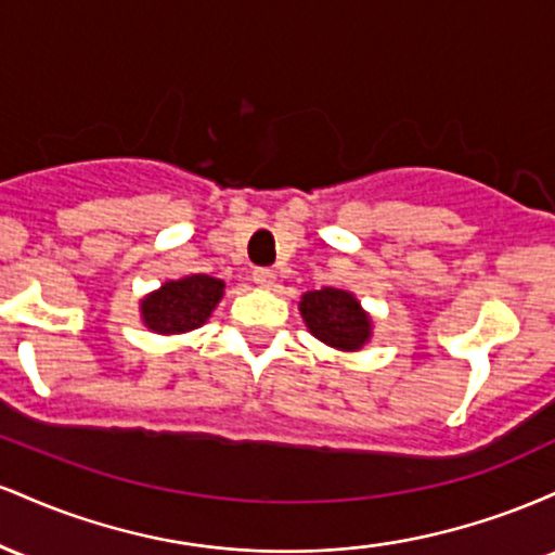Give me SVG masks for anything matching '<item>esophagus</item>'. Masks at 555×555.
<instances>
[{
  "label": "esophagus",
  "instance_id": "34e87169",
  "mask_svg": "<svg viewBox=\"0 0 555 555\" xmlns=\"http://www.w3.org/2000/svg\"><path fill=\"white\" fill-rule=\"evenodd\" d=\"M253 282L258 286H273V282H276V273L271 269H256L253 271Z\"/></svg>",
  "mask_w": 555,
  "mask_h": 555
}]
</instances>
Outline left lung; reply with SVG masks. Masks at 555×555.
Segmentation results:
<instances>
[{"mask_svg":"<svg viewBox=\"0 0 555 555\" xmlns=\"http://www.w3.org/2000/svg\"><path fill=\"white\" fill-rule=\"evenodd\" d=\"M299 313L310 334L328 347L360 349L371 336V318L360 310L358 299L341 289L308 292L299 302Z\"/></svg>","mask_w":555,"mask_h":555,"instance_id":"1","label":"left lung"}]
</instances>
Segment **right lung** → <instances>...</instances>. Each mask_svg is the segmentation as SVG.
I'll list each match as a JSON object with an SVG mask.
<instances>
[{"label":"right lung","mask_w":555,"mask_h":555,"mask_svg":"<svg viewBox=\"0 0 555 555\" xmlns=\"http://www.w3.org/2000/svg\"><path fill=\"white\" fill-rule=\"evenodd\" d=\"M221 295H224V282L221 279L206 276V273H193L180 282H167L162 289L143 299V321L145 326L158 331V334H182L206 323Z\"/></svg>","instance_id":"obj_1"}]
</instances>
